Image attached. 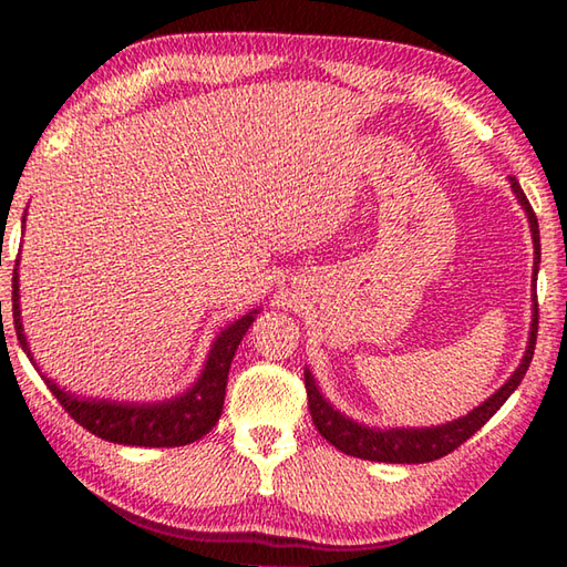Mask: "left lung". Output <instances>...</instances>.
Instances as JSON below:
<instances>
[{
  "instance_id": "8db88e82",
  "label": "left lung",
  "mask_w": 567,
  "mask_h": 567,
  "mask_svg": "<svg viewBox=\"0 0 567 567\" xmlns=\"http://www.w3.org/2000/svg\"><path fill=\"white\" fill-rule=\"evenodd\" d=\"M511 187L515 192L517 203L523 205L527 223H530L533 233V247H535V262H533V290L537 280V265H540V229H537V217L533 213L530 203H527L520 182L511 177ZM535 338H537V295L533 292V322H530V338H527V348L520 364L507 378L505 385L493 392L483 405L470 410L467 415L457 417L453 422L435 427H368L360 425L350 417H344L340 410H334L328 400L322 398V392L315 382L312 372L305 368V390H307V405H310V415L315 427L320 430V435L332 443L344 455L360 457V460H375V463H430V460L445 457L460 447L465 440L473 437L480 427L491 420L497 410L503 408V402L513 395L515 388L520 385L527 368L533 362L535 352Z\"/></svg>"
}]
</instances>
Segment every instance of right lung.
Wrapping results in <instances>:
<instances>
[{
	"mask_svg": "<svg viewBox=\"0 0 567 567\" xmlns=\"http://www.w3.org/2000/svg\"><path fill=\"white\" fill-rule=\"evenodd\" d=\"M19 260L14 265L12 277V318L17 340L32 358L30 342L24 338L22 328V310H19V275H17ZM2 312V302H0ZM260 310H252L235 320L233 324L217 334L213 348H209L207 362L199 378L192 382V388L182 395L162 402H117V400H97V398H76L72 392L56 385L54 380L47 375L44 382L52 390V395L60 400V405L70 412V415L80 422L84 430L92 435L117 445H137V447H179L189 445L207 435L209 430L217 425L219 415H223L225 405V388L229 364L237 352V344L243 342L249 324L255 322V315ZM37 368V362H34ZM40 370V368H37Z\"/></svg>",
	"mask_w": 567,
	"mask_h": 567,
	"instance_id": "obj_1",
	"label": "right lung"
}]
</instances>
